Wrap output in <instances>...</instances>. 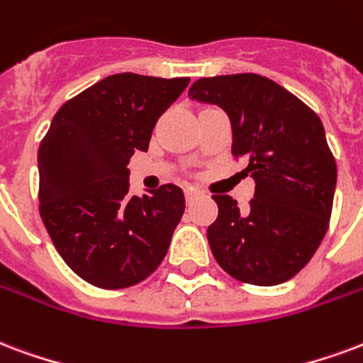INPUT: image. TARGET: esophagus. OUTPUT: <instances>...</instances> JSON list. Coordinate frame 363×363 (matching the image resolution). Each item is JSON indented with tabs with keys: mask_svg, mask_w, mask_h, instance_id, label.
Instances as JSON below:
<instances>
[{
	"mask_svg": "<svg viewBox=\"0 0 363 363\" xmlns=\"http://www.w3.org/2000/svg\"><path fill=\"white\" fill-rule=\"evenodd\" d=\"M184 196H186V202H192V200H196L198 196H200V190L196 189H186L184 190Z\"/></svg>",
	"mask_w": 363,
	"mask_h": 363,
	"instance_id": "obj_1",
	"label": "esophagus"
}]
</instances>
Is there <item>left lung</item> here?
Returning <instances> with one entry per match:
<instances>
[{
    "label": "left lung",
    "mask_w": 363,
    "mask_h": 363,
    "mask_svg": "<svg viewBox=\"0 0 363 363\" xmlns=\"http://www.w3.org/2000/svg\"><path fill=\"white\" fill-rule=\"evenodd\" d=\"M189 96L229 115L233 155L246 160L254 198L213 194L219 213L208 227L213 257L236 281L273 286L315 254L331 219L337 163L323 123L302 99L267 77L242 72L196 80Z\"/></svg>",
    "instance_id": "1"
}]
</instances>
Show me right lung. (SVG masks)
Segmentation results:
<instances>
[{
    "label": "right lung",
    "instance_id": "1",
    "mask_svg": "<svg viewBox=\"0 0 363 363\" xmlns=\"http://www.w3.org/2000/svg\"><path fill=\"white\" fill-rule=\"evenodd\" d=\"M189 77L121 72L59 107L40 142V216L59 256L86 283L117 291L154 273L184 213V194L163 184L128 194V161L146 152L161 113Z\"/></svg>",
    "mask_w": 363,
    "mask_h": 363
}]
</instances>
